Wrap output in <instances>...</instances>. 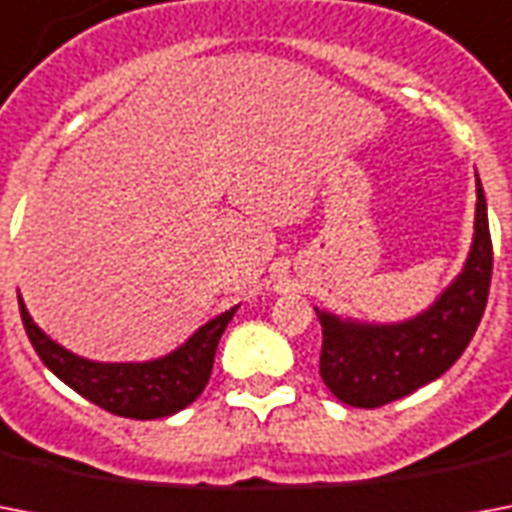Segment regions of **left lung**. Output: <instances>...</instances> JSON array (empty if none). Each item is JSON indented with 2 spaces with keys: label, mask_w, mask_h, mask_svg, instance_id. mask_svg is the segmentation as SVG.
<instances>
[{
  "label": "left lung",
  "mask_w": 512,
  "mask_h": 512,
  "mask_svg": "<svg viewBox=\"0 0 512 512\" xmlns=\"http://www.w3.org/2000/svg\"><path fill=\"white\" fill-rule=\"evenodd\" d=\"M476 233L460 276L428 311L396 324H364L319 311L321 380L342 404L374 409L438 380L462 356L484 316L492 281L486 196L476 175Z\"/></svg>",
  "instance_id": "obj_1"
}]
</instances>
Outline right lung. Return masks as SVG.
<instances>
[{"label": "right lung", "instance_id": "right-lung-1", "mask_svg": "<svg viewBox=\"0 0 512 512\" xmlns=\"http://www.w3.org/2000/svg\"><path fill=\"white\" fill-rule=\"evenodd\" d=\"M20 319L26 335L34 345L36 356L55 377L74 388L100 409L130 420H159L180 412L201 396L209 382L212 364H215L217 342L223 337L228 321L239 305L220 313L204 327H199L188 340L172 353L154 361H124V364H106L90 361L66 350L63 345L47 337L28 316L23 297H18Z\"/></svg>", "mask_w": 512, "mask_h": 512}]
</instances>
